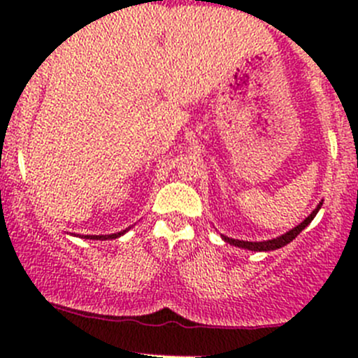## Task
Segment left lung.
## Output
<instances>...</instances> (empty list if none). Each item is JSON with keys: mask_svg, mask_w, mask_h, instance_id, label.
<instances>
[{"mask_svg": "<svg viewBox=\"0 0 358 358\" xmlns=\"http://www.w3.org/2000/svg\"><path fill=\"white\" fill-rule=\"evenodd\" d=\"M320 206H322V201L319 202V206H317L315 209H313L312 213H310L308 216H306L305 220H303L299 225H296L294 229L289 230V232H286L284 236H279L275 237V239H270V241H262V243H251V241H239V239H230V237L227 236H222V239L225 241V243L232 244V246H237V248H243V249H249V251H273V249H279V248H284L286 244H289L292 239H296L298 237V234L301 232L303 229H306V227L312 223V220L315 218V215L319 213Z\"/></svg>", "mask_w": 358, "mask_h": 358, "instance_id": "8db88e82", "label": "left lung"}]
</instances>
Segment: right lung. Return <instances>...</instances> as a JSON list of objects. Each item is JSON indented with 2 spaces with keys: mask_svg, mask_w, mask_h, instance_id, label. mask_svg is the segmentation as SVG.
<instances>
[{
  "mask_svg": "<svg viewBox=\"0 0 358 358\" xmlns=\"http://www.w3.org/2000/svg\"><path fill=\"white\" fill-rule=\"evenodd\" d=\"M128 229H131V227H128ZM128 229L122 230V232H117V234H110V236H85V239H93V241H107V239H117V237H121L122 234L128 232Z\"/></svg>",
  "mask_w": 358,
  "mask_h": 358,
  "instance_id": "add662e5",
  "label": "right lung"
}]
</instances>
